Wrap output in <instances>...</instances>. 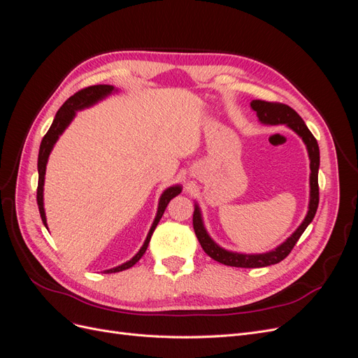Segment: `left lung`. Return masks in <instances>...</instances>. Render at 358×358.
<instances>
[{
  "instance_id": "obj_1",
  "label": "left lung",
  "mask_w": 358,
  "mask_h": 358,
  "mask_svg": "<svg viewBox=\"0 0 358 358\" xmlns=\"http://www.w3.org/2000/svg\"><path fill=\"white\" fill-rule=\"evenodd\" d=\"M251 109L257 113L258 121L264 125H285L289 129H292L306 146L309 161H310V176H309V206L308 213L305 220L297 227V230L292 233L287 241H284L280 245H278L275 249H270L267 252L262 254H243L229 251L222 246L216 243L212 237L209 236L208 230H206L200 206L196 203L194 204V215H192V225L194 231H196L197 239L203 248V251L208 254L215 262H218L225 266L231 267H245V268H255V267H266L276 264L291 252V249L294 248L297 241L303 231L306 230V227L312 222L313 216L318 209L320 201V192H318V169H320V148L317 143V138L312 136L309 128L306 127L305 121L291 109V107L279 103H268L262 100H252Z\"/></svg>"
}]
</instances>
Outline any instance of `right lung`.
<instances>
[{"instance_id":"add662e5","label":"right lung","mask_w":358,"mask_h":358,"mask_svg":"<svg viewBox=\"0 0 358 358\" xmlns=\"http://www.w3.org/2000/svg\"><path fill=\"white\" fill-rule=\"evenodd\" d=\"M113 92H117V90L112 85H94L90 86V88H85L79 92H76L74 95H71L70 99L61 106V109L57 112L55 119L49 128V131L46 133V136L43 137L41 145H40V150H38V162H37V169H38V187H37V204H38V210H40V216L41 221L45 224V227L48 229V221H46V212H45V201H43V191H45V175H46V166H48V159L49 155L52 152L53 146L58 142L59 136L66 131V128L71 124V121L74 119L76 113L83 109H88V107H92L94 104H96L99 101L107 99V96L112 95ZM182 192V187L180 185H173L169 187L167 189H164V192L161 194L159 201H158V210L155 215V220L150 225L149 233L146 236V239L142 245V248L138 249V252L131 258L128 259L127 263H122L121 266H116L113 268H107L104 270V273H116V272H122V270H127L129 267H133L140 258L143 257V254L146 252L150 236H152L155 227L158 225L162 213H164L169 201L179 196Z\"/></svg>"}]
</instances>
